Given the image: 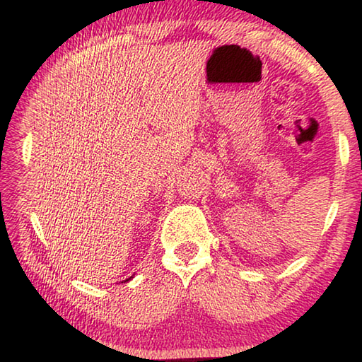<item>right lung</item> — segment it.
<instances>
[{
    "mask_svg": "<svg viewBox=\"0 0 362 362\" xmlns=\"http://www.w3.org/2000/svg\"><path fill=\"white\" fill-rule=\"evenodd\" d=\"M132 279V277H130ZM130 279H127V280H130ZM127 280H125V282H127Z\"/></svg>",
    "mask_w": 362,
    "mask_h": 362,
    "instance_id": "1",
    "label": "right lung"
}]
</instances>
